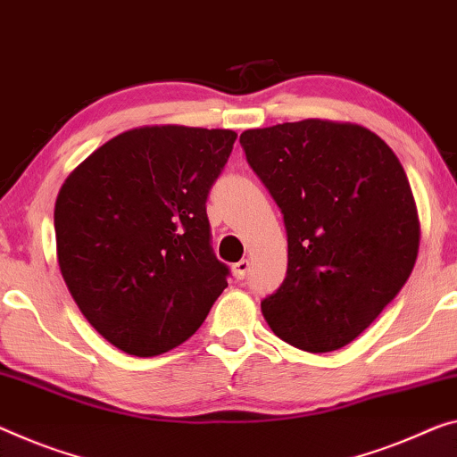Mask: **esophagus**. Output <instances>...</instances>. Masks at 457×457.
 I'll use <instances>...</instances> for the list:
<instances>
[{
    "mask_svg": "<svg viewBox=\"0 0 457 457\" xmlns=\"http://www.w3.org/2000/svg\"><path fill=\"white\" fill-rule=\"evenodd\" d=\"M249 270H251L249 259H241V262L233 265V273H235V278H237V279H245V278H247Z\"/></svg>",
    "mask_w": 457,
    "mask_h": 457,
    "instance_id": "esophagus-1",
    "label": "esophagus"
}]
</instances>
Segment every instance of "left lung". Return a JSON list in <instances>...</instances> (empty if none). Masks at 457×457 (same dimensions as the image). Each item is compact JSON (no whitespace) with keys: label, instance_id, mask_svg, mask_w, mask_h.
I'll return each instance as SVG.
<instances>
[{"label":"left lung","instance_id":"8db88e82","mask_svg":"<svg viewBox=\"0 0 457 457\" xmlns=\"http://www.w3.org/2000/svg\"><path fill=\"white\" fill-rule=\"evenodd\" d=\"M284 214L287 271L262 302L271 331L327 353L366 331L406 284L419 214L398 157L360 124L308 118L241 135Z\"/></svg>","mask_w":457,"mask_h":457}]
</instances>
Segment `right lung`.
Here are the masks:
<instances>
[{
    "mask_svg": "<svg viewBox=\"0 0 457 457\" xmlns=\"http://www.w3.org/2000/svg\"><path fill=\"white\" fill-rule=\"evenodd\" d=\"M237 132L143 126L69 175L54 204L62 279L112 345L153 357L187 341L227 287L206 200Z\"/></svg>",
    "mask_w": 457,
    "mask_h": 457,
    "instance_id": "right-lung-1",
    "label": "right lung"
}]
</instances>
